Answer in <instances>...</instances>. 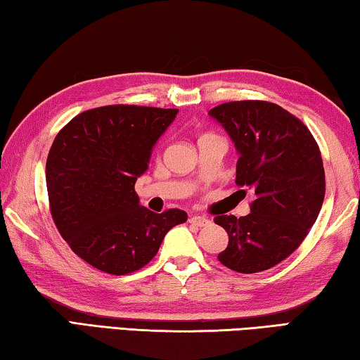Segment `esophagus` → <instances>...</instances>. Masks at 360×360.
<instances>
[{
	"mask_svg": "<svg viewBox=\"0 0 360 360\" xmlns=\"http://www.w3.org/2000/svg\"><path fill=\"white\" fill-rule=\"evenodd\" d=\"M209 221L210 220L204 215H191L190 217V223H193V225H196V226H205V225H209Z\"/></svg>",
	"mask_w": 360,
	"mask_h": 360,
	"instance_id": "esophagus-1",
	"label": "esophagus"
}]
</instances>
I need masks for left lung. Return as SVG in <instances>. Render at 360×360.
<instances>
[{"mask_svg":"<svg viewBox=\"0 0 360 360\" xmlns=\"http://www.w3.org/2000/svg\"><path fill=\"white\" fill-rule=\"evenodd\" d=\"M209 115L239 153L236 185L253 191L249 215L214 219L229 239L219 262L260 273L292 255L319 215L326 194L319 145L302 120L264 100L221 103Z\"/></svg>","mask_w":360,"mask_h":360,"instance_id":"8db88e82","label":"left lung"}]
</instances>
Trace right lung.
<instances>
[{"mask_svg":"<svg viewBox=\"0 0 360 360\" xmlns=\"http://www.w3.org/2000/svg\"><path fill=\"white\" fill-rule=\"evenodd\" d=\"M176 108L107 105L60 129L46 161L49 210L76 255L103 273L124 276L148 264L185 210L155 214L139 204L135 180Z\"/></svg>","mask_w":360,"mask_h":360,"instance_id":"1","label":"right lung"}]
</instances>
